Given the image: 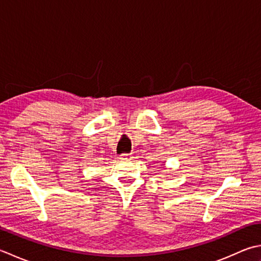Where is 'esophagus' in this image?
Here are the masks:
<instances>
[{"label":"esophagus","instance_id":"obj_1","mask_svg":"<svg viewBox=\"0 0 261 261\" xmlns=\"http://www.w3.org/2000/svg\"><path fill=\"white\" fill-rule=\"evenodd\" d=\"M132 158V156L130 154H122L120 155V160L122 161H130Z\"/></svg>","mask_w":261,"mask_h":261}]
</instances>
